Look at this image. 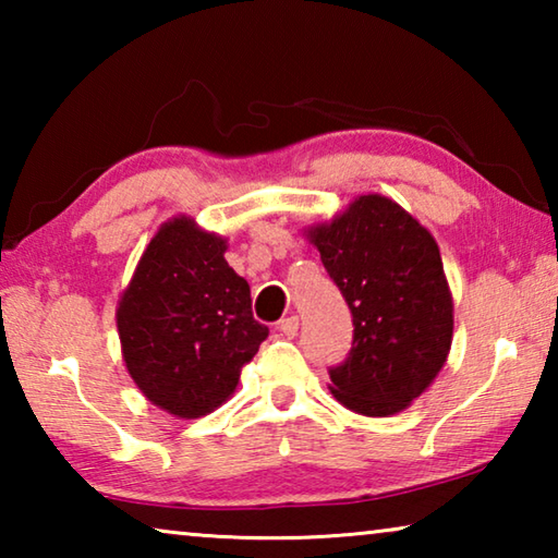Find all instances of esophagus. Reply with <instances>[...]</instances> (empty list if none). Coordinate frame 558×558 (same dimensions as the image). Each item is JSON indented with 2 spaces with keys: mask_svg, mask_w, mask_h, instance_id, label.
<instances>
[{
  "mask_svg": "<svg viewBox=\"0 0 558 558\" xmlns=\"http://www.w3.org/2000/svg\"><path fill=\"white\" fill-rule=\"evenodd\" d=\"M278 329H280V332L286 335L288 339H292V337L298 335V329H300V319H298L295 315H290V317H286V319H280Z\"/></svg>",
  "mask_w": 558,
  "mask_h": 558,
  "instance_id": "esophagus-1",
  "label": "esophagus"
}]
</instances>
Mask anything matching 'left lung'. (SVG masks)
Returning a JSON list of instances; mask_svg holds the SVG:
<instances>
[{"label": "left lung", "instance_id": "8db88e82", "mask_svg": "<svg viewBox=\"0 0 558 558\" xmlns=\"http://www.w3.org/2000/svg\"><path fill=\"white\" fill-rule=\"evenodd\" d=\"M305 233L352 310V349L329 369V391L374 418L403 411L436 379L452 342L436 239L381 194L359 196Z\"/></svg>", "mask_w": 558, "mask_h": 558}]
</instances>
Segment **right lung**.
Instances as JSON below:
<instances>
[{"mask_svg": "<svg viewBox=\"0 0 558 558\" xmlns=\"http://www.w3.org/2000/svg\"><path fill=\"white\" fill-rule=\"evenodd\" d=\"M226 239L189 216L162 223L118 302L122 359L147 401L199 418L229 399L268 327L226 263Z\"/></svg>", "mask_w": 558, "mask_h": 558, "instance_id": "1", "label": "right lung"}]
</instances>
